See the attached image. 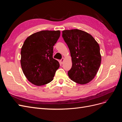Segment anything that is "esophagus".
<instances>
[{
	"mask_svg": "<svg viewBox=\"0 0 122 122\" xmlns=\"http://www.w3.org/2000/svg\"><path fill=\"white\" fill-rule=\"evenodd\" d=\"M64 60H65V59H64V58H62L61 59V60L60 61H61V64H62V63H63V62H64Z\"/></svg>",
	"mask_w": 122,
	"mask_h": 122,
	"instance_id": "obj_1",
	"label": "esophagus"
}]
</instances>
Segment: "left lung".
<instances>
[{
    "label": "left lung",
    "instance_id": "obj_1",
    "mask_svg": "<svg viewBox=\"0 0 122 122\" xmlns=\"http://www.w3.org/2000/svg\"><path fill=\"white\" fill-rule=\"evenodd\" d=\"M62 32L72 57V66L68 72L69 77L78 84L90 82L97 74L101 62L98 43L92 35L79 29Z\"/></svg>",
    "mask_w": 122,
    "mask_h": 122
}]
</instances>
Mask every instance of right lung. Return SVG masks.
Instances as JSON below:
<instances>
[{
  "instance_id": "1",
  "label": "right lung",
  "mask_w": 122,
  "mask_h": 122,
  "mask_svg": "<svg viewBox=\"0 0 122 122\" xmlns=\"http://www.w3.org/2000/svg\"><path fill=\"white\" fill-rule=\"evenodd\" d=\"M60 34V30H42L24 41L21 50V66L24 75L33 84L41 86L53 79L60 64L52 57L53 47Z\"/></svg>"
}]
</instances>
